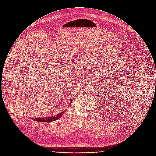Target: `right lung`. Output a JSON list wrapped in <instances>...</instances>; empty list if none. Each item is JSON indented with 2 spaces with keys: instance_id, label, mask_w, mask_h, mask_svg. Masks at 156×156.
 <instances>
[{
  "instance_id": "right-lung-1",
  "label": "right lung",
  "mask_w": 156,
  "mask_h": 156,
  "mask_svg": "<svg viewBox=\"0 0 156 156\" xmlns=\"http://www.w3.org/2000/svg\"><path fill=\"white\" fill-rule=\"evenodd\" d=\"M71 102H70L69 104H71ZM64 112L60 113L59 114H58L57 115H55L54 116H51V117H48V118H31V119H33L37 122H51L52 121H55L57 119H59V118H61L62 116V115H63Z\"/></svg>"
}]
</instances>
